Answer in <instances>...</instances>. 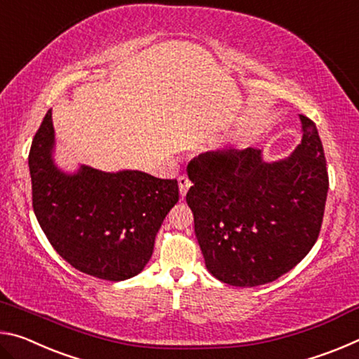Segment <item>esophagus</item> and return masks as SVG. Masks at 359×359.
Instances as JSON below:
<instances>
[{
	"mask_svg": "<svg viewBox=\"0 0 359 359\" xmlns=\"http://www.w3.org/2000/svg\"><path fill=\"white\" fill-rule=\"evenodd\" d=\"M191 187V182H190V179L187 177V175H180L179 177V191H180V196L184 198L185 194H187V191H188V188Z\"/></svg>",
	"mask_w": 359,
	"mask_h": 359,
	"instance_id": "obj_1",
	"label": "esophagus"
}]
</instances>
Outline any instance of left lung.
I'll return each instance as SVG.
<instances>
[{"instance_id": "8db88e82", "label": "left lung", "mask_w": 359, "mask_h": 359, "mask_svg": "<svg viewBox=\"0 0 359 359\" xmlns=\"http://www.w3.org/2000/svg\"><path fill=\"white\" fill-rule=\"evenodd\" d=\"M301 144L285 160L263 150L205 151L188 163L187 203L205 267L233 287L277 280L311 252L330 179L317 126L306 115Z\"/></svg>"}]
</instances>
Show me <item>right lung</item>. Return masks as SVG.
<instances>
[{
    "mask_svg": "<svg viewBox=\"0 0 359 359\" xmlns=\"http://www.w3.org/2000/svg\"><path fill=\"white\" fill-rule=\"evenodd\" d=\"M53 145L48 111L28 156L34 215L48 242L83 274L111 282L137 276L154 253L163 220L179 201L177 180L90 166L66 174L53 161Z\"/></svg>",
    "mask_w": 359,
    "mask_h": 359,
    "instance_id": "right-lung-1",
    "label": "right lung"
}]
</instances>
